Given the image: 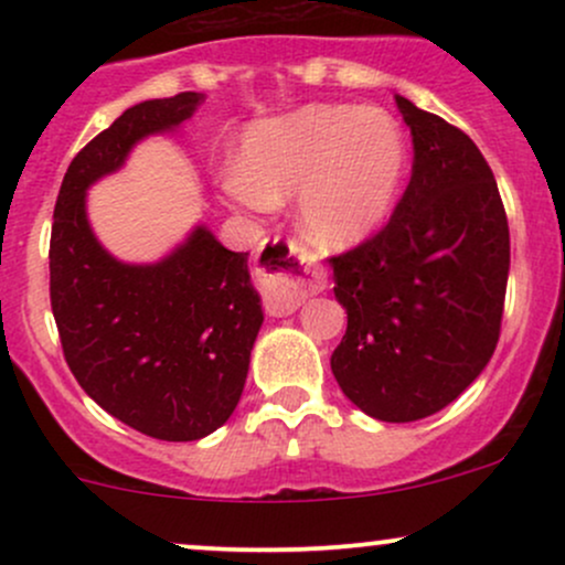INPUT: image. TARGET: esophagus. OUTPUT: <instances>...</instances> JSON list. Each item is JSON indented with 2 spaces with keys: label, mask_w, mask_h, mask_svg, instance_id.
I'll list each match as a JSON object with an SVG mask.
<instances>
[{
  "label": "esophagus",
  "mask_w": 565,
  "mask_h": 565,
  "mask_svg": "<svg viewBox=\"0 0 565 565\" xmlns=\"http://www.w3.org/2000/svg\"><path fill=\"white\" fill-rule=\"evenodd\" d=\"M257 278L263 284V302L270 316H289L323 289V274L310 268L297 242L274 238L257 252Z\"/></svg>",
  "instance_id": "1"
}]
</instances>
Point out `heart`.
<instances>
[{
  "label": "heart",
  "mask_w": 565,
  "mask_h": 565,
  "mask_svg": "<svg viewBox=\"0 0 565 565\" xmlns=\"http://www.w3.org/2000/svg\"><path fill=\"white\" fill-rule=\"evenodd\" d=\"M406 167V142L377 108L305 106L244 132L225 193L268 210L295 193L305 236L337 252L361 244L391 215Z\"/></svg>",
  "instance_id": "obj_1"
}]
</instances>
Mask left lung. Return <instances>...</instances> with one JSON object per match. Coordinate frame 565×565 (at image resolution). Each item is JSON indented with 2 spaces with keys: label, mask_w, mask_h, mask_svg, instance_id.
Returning <instances> with one entry per match:
<instances>
[{
  "label": "left lung",
  "mask_w": 565,
  "mask_h": 565,
  "mask_svg": "<svg viewBox=\"0 0 565 565\" xmlns=\"http://www.w3.org/2000/svg\"><path fill=\"white\" fill-rule=\"evenodd\" d=\"M414 161L391 220L334 255L348 329L332 353L342 393L382 423L449 406L494 355L510 228L489 161L459 127L395 95Z\"/></svg>",
  "instance_id": "8db88e82"
}]
</instances>
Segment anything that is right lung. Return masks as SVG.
I'll return each mask as SVG.
<instances>
[{
	"mask_svg": "<svg viewBox=\"0 0 565 565\" xmlns=\"http://www.w3.org/2000/svg\"><path fill=\"white\" fill-rule=\"evenodd\" d=\"M201 100L180 93L138 103L95 135L68 164L50 236V305L68 369L97 406L159 440H199L231 417L263 323L260 297L246 252L225 249L206 228L157 265L114 260L89 231L84 191Z\"/></svg>",
	"mask_w": 565,
	"mask_h": 565,
	"instance_id": "1",
	"label": "right lung"
}]
</instances>
